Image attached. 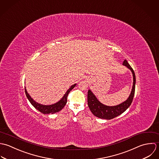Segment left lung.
Segmentation results:
<instances>
[{
	"label": "left lung",
	"mask_w": 159,
	"mask_h": 159,
	"mask_svg": "<svg viewBox=\"0 0 159 159\" xmlns=\"http://www.w3.org/2000/svg\"><path fill=\"white\" fill-rule=\"evenodd\" d=\"M122 64L126 66L127 68H128L131 71L133 77V82L131 92L130 93V95L127 98V100L118 105L114 106H109L102 104L97 99V98L93 94V93L91 91V90H89L88 91V106L93 114L98 118L107 120H111L112 119H114L119 116L123 112H124L129 107L132 102L135 91V74L134 72L133 69L127 62L126 60L124 61Z\"/></svg>",
	"instance_id": "1"
}]
</instances>
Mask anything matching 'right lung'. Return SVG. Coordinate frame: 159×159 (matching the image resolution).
Instances as JSON below:
<instances>
[{
  "instance_id": "right-lung-1",
  "label": "right lung",
  "mask_w": 159,
  "mask_h": 159,
  "mask_svg": "<svg viewBox=\"0 0 159 159\" xmlns=\"http://www.w3.org/2000/svg\"><path fill=\"white\" fill-rule=\"evenodd\" d=\"M77 84H75L71 85L70 87V88L65 93V94L62 97V98L59 101H58L57 102H56L55 104H50V105H43V104L38 103L37 102L34 101L31 97V96L30 95V94L28 93V92L26 89V87H25V93H26V95L27 96V98L28 99V100L30 101L31 104L37 110H38L39 111H40V112H42V114H54V113L60 111L65 106V105L67 102V97L68 96L69 93L75 87V86Z\"/></svg>"
}]
</instances>
